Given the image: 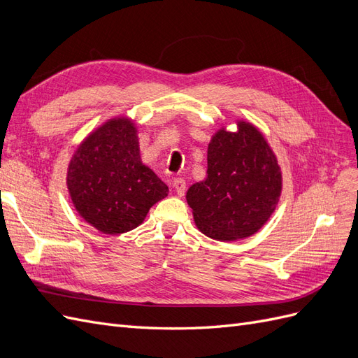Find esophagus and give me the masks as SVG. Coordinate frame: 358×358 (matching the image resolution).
Instances as JSON below:
<instances>
[{"label":"esophagus","mask_w":358,"mask_h":358,"mask_svg":"<svg viewBox=\"0 0 358 358\" xmlns=\"http://www.w3.org/2000/svg\"><path fill=\"white\" fill-rule=\"evenodd\" d=\"M171 187H173V189L176 191L178 196L182 197L183 194H185L187 183H185V180H183L182 178H175V179H173V182H171Z\"/></svg>","instance_id":"esophagus-1"}]
</instances>
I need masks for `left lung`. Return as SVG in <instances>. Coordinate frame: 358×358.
I'll return each mask as SVG.
<instances>
[{"mask_svg": "<svg viewBox=\"0 0 358 358\" xmlns=\"http://www.w3.org/2000/svg\"><path fill=\"white\" fill-rule=\"evenodd\" d=\"M282 189L278 159L249 122L216 133L208 148V176L187 192L199 230L230 242L252 236L276 209Z\"/></svg>", "mask_w": 358, "mask_h": 358, "instance_id": "1", "label": "left lung"}]
</instances>
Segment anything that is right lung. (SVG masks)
I'll return each mask as SVG.
<instances>
[{
  "mask_svg": "<svg viewBox=\"0 0 358 358\" xmlns=\"http://www.w3.org/2000/svg\"><path fill=\"white\" fill-rule=\"evenodd\" d=\"M76 210L104 234H122L143 222L169 188L140 158L137 129L113 117L86 137L67 171Z\"/></svg>",
  "mask_w": 358,
  "mask_h": 358,
  "instance_id": "right-lung-1",
  "label": "right lung"
}]
</instances>
